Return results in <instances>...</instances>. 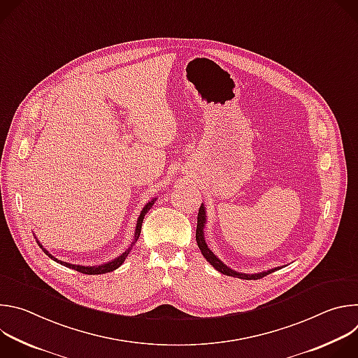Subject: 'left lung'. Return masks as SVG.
Here are the masks:
<instances>
[{"instance_id": "obj_1", "label": "left lung", "mask_w": 358, "mask_h": 358, "mask_svg": "<svg viewBox=\"0 0 358 358\" xmlns=\"http://www.w3.org/2000/svg\"><path fill=\"white\" fill-rule=\"evenodd\" d=\"M203 224H206V208H203V206L201 203V207L198 210V218H196V232H195V239H196V243H198V248L201 250V253L203 255V258H206L218 272L224 273V275H228V276H235V278H239V279H246V280H257V279H262L264 276L278 271L279 268L276 269H271L268 272H262V273H255V275H245V273H238L232 269H229L228 266H225L215 255L211 252V249L207 246L206 243V239H203Z\"/></svg>"}]
</instances>
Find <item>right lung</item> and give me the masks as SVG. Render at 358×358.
Here are the masks:
<instances>
[{"instance_id": "obj_1", "label": "right lung", "mask_w": 358, "mask_h": 358, "mask_svg": "<svg viewBox=\"0 0 358 358\" xmlns=\"http://www.w3.org/2000/svg\"><path fill=\"white\" fill-rule=\"evenodd\" d=\"M152 203H155V199L152 201H150L147 206L143 208V211H141V214H140V217H138V221H137V227H136V234H134V242L138 239V236H140V232H141V224H143V220H144V215H145V213L150 210V207L152 206ZM38 242V241H36ZM133 242V243H134ZM133 243H131V246H133ZM38 245H39V248H42V245L38 242ZM131 246L122 255V257H119V258H116L115 261H112V262H108V264H105V265H100V266H80V265H72V264H68V262H62V261H58L57 258H54L52 255H50L45 248H42V250L48 255V257L50 258V259H54L55 262H58V264H61V265H64V266H66V268H71V269H75V271H78V272H80V273H85V275H101V273H108V272H112V271H115V269H117L123 262H124V259H126V257L129 255V250L131 249Z\"/></svg>"}]
</instances>
